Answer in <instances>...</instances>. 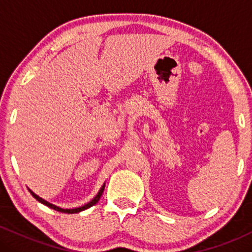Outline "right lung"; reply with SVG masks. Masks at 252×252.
Listing matches in <instances>:
<instances>
[{"label":"right lung","mask_w":252,"mask_h":252,"mask_svg":"<svg viewBox=\"0 0 252 252\" xmlns=\"http://www.w3.org/2000/svg\"><path fill=\"white\" fill-rule=\"evenodd\" d=\"M104 189H105V184L103 185V186H102V189H99V192L97 193V195L94 196V198L92 199L91 201L88 202V204H85V205H84V206H82V207H77V209H62V207H59V206H56V205H53V204H51V202L46 201L45 199L40 198V196H39V195H36L35 193L33 192V190H31V189H28V190H30V192H31V194L33 195L34 198H35L37 201H39V202H41V204H43V205H46V206H48V207H50V209H53V210L58 211V212H63V213H78V212H80V211H84V210L89 209V207L94 206V204H97L98 200H99V199H100V196H102V194H103V190H104Z\"/></svg>","instance_id":"1"}]
</instances>
